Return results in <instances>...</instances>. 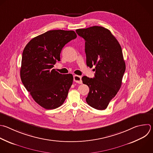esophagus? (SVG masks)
I'll return each mask as SVG.
<instances>
[{
	"mask_svg": "<svg viewBox=\"0 0 153 153\" xmlns=\"http://www.w3.org/2000/svg\"><path fill=\"white\" fill-rule=\"evenodd\" d=\"M73 78H74V81L75 82H76L77 83H79V84H81L82 83L81 76H79L78 75H74L73 76Z\"/></svg>",
	"mask_w": 153,
	"mask_h": 153,
	"instance_id": "obj_1",
	"label": "esophagus"
}]
</instances>
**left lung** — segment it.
Wrapping results in <instances>:
<instances>
[{
	"instance_id": "1",
	"label": "left lung",
	"mask_w": 153,
	"mask_h": 153,
	"mask_svg": "<svg viewBox=\"0 0 153 153\" xmlns=\"http://www.w3.org/2000/svg\"><path fill=\"white\" fill-rule=\"evenodd\" d=\"M76 32L85 41L87 66H95L93 79L82 78L89 88L86 101L95 109L105 110L122 84L126 64L121 47L111 31L103 27L95 26Z\"/></svg>"
}]
</instances>
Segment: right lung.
<instances>
[{
    "label": "right lung",
    "mask_w": 153,
    "mask_h": 153,
    "mask_svg": "<svg viewBox=\"0 0 153 153\" xmlns=\"http://www.w3.org/2000/svg\"><path fill=\"white\" fill-rule=\"evenodd\" d=\"M73 30H52L32 39L25 47L22 59V82L33 99L45 109L61 106L72 85L71 74L52 69L64 45L75 39Z\"/></svg>",
    "instance_id": "obj_1"
}]
</instances>
